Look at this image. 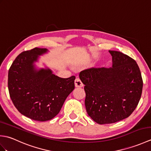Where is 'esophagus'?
<instances>
[{"label": "esophagus", "instance_id": "34e87169", "mask_svg": "<svg viewBox=\"0 0 151 151\" xmlns=\"http://www.w3.org/2000/svg\"><path fill=\"white\" fill-rule=\"evenodd\" d=\"M75 87L76 88H81L82 87L84 84H83V83L82 82V81H81V79L79 78H76L75 81Z\"/></svg>", "mask_w": 151, "mask_h": 151}]
</instances>
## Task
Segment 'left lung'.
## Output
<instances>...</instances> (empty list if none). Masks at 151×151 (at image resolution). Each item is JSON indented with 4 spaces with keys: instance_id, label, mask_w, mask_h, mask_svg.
<instances>
[{
    "instance_id": "1",
    "label": "left lung",
    "mask_w": 151,
    "mask_h": 151,
    "mask_svg": "<svg viewBox=\"0 0 151 151\" xmlns=\"http://www.w3.org/2000/svg\"><path fill=\"white\" fill-rule=\"evenodd\" d=\"M110 68L82 70L85 106L88 115L100 124L114 123L129 117L142 96L143 81L136 62L119 51L109 50Z\"/></svg>"
}]
</instances>
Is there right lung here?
<instances>
[{
	"instance_id": "add662e5",
	"label": "right lung",
	"mask_w": 151,
	"mask_h": 151,
	"mask_svg": "<svg viewBox=\"0 0 151 151\" xmlns=\"http://www.w3.org/2000/svg\"><path fill=\"white\" fill-rule=\"evenodd\" d=\"M48 52L47 49L37 47L24 51L16 58L8 71L13 103L21 114L38 121H49L58 114L75 89V76L62 78L45 64V67L37 66L40 56Z\"/></svg>"
}]
</instances>
